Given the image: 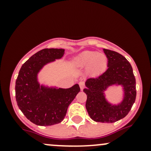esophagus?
Returning <instances> with one entry per match:
<instances>
[{
	"label": "esophagus",
	"instance_id": "esophagus-1",
	"mask_svg": "<svg viewBox=\"0 0 151 151\" xmlns=\"http://www.w3.org/2000/svg\"><path fill=\"white\" fill-rule=\"evenodd\" d=\"M79 85H80V89L83 90V88H85V83H83V82H80V83H79Z\"/></svg>",
	"mask_w": 151,
	"mask_h": 151
}]
</instances>
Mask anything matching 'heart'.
<instances>
[{
	"mask_svg": "<svg viewBox=\"0 0 151 151\" xmlns=\"http://www.w3.org/2000/svg\"><path fill=\"white\" fill-rule=\"evenodd\" d=\"M75 64L80 68L87 67V72L89 74L99 75L106 68L107 58L96 52L86 51L76 59Z\"/></svg>",
	"mask_w": 151,
	"mask_h": 151,
	"instance_id": "b5f03b06",
	"label": "heart"
}]
</instances>
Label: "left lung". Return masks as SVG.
<instances>
[{"mask_svg":"<svg viewBox=\"0 0 151 151\" xmlns=\"http://www.w3.org/2000/svg\"><path fill=\"white\" fill-rule=\"evenodd\" d=\"M107 58V69L102 74L85 81L83 91L87 95L85 104L88 115L93 121L114 123L126 117L136 99V80L130 63L118 52L103 49ZM121 86L122 99L113 104L105 93L109 87Z\"/></svg>","mask_w":151,"mask_h":151,"instance_id":"obj_1","label":"left lung"}]
</instances>
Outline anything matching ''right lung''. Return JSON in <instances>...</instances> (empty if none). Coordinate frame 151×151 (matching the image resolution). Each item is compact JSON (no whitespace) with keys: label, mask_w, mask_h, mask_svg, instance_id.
<instances>
[{"label":"right lung","mask_w":151,"mask_h":151,"mask_svg":"<svg viewBox=\"0 0 151 151\" xmlns=\"http://www.w3.org/2000/svg\"><path fill=\"white\" fill-rule=\"evenodd\" d=\"M64 49H44L22 65L15 85L17 104L25 117L38 126H52L60 123L80 86L58 88L41 84L39 74L46 65L63 58Z\"/></svg>","instance_id":"1"}]
</instances>
